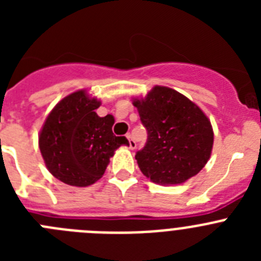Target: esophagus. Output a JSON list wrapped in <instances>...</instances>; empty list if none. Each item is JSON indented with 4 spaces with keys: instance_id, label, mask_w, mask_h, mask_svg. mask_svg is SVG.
Instances as JSON below:
<instances>
[{
    "instance_id": "34e87169",
    "label": "esophagus",
    "mask_w": 261,
    "mask_h": 261,
    "mask_svg": "<svg viewBox=\"0 0 261 261\" xmlns=\"http://www.w3.org/2000/svg\"><path fill=\"white\" fill-rule=\"evenodd\" d=\"M126 138H128V141H129V147H130L132 150H135L136 147H137V144H136V141L132 138V135L128 133V135H126Z\"/></svg>"
}]
</instances>
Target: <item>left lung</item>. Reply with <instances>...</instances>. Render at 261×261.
<instances>
[{
    "label": "left lung",
    "instance_id": "left-lung-1",
    "mask_svg": "<svg viewBox=\"0 0 261 261\" xmlns=\"http://www.w3.org/2000/svg\"><path fill=\"white\" fill-rule=\"evenodd\" d=\"M147 141L136 153L138 167L151 181L181 184L202 170L211 158L213 129L190 99L165 86L135 99Z\"/></svg>",
    "mask_w": 261,
    "mask_h": 261
}]
</instances>
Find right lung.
Listing matches in <instances>:
<instances>
[{
	"label": "right lung",
	"instance_id": "1",
	"mask_svg": "<svg viewBox=\"0 0 261 261\" xmlns=\"http://www.w3.org/2000/svg\"><path fill=\"white\" fill-rule=\"evenodd\" d=\"M100 102L80 90L60 100L50 111L39 136V147L50 174L62 183L87 187L105 174L110 158L124 136H115L114 116L99 117Z\"/></svg>",
	"mask_w": 261,
	"mask_h": 261
}]
</instances>
